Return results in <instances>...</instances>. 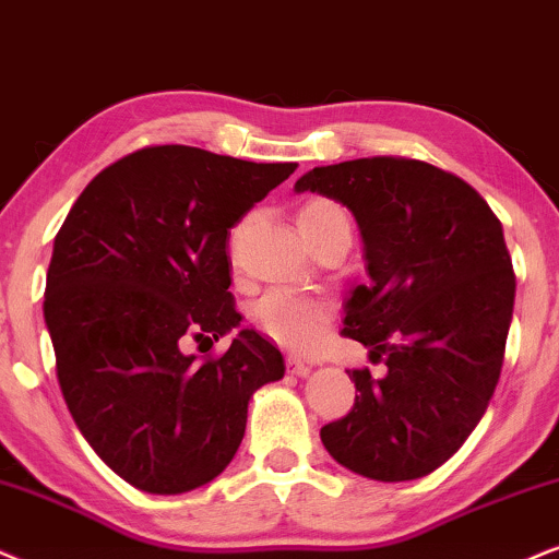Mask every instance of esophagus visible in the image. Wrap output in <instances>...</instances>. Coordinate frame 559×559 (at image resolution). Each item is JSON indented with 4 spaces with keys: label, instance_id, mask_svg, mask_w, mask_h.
<instances>
[{
    "label": "esophagus",
    "instance_id": "obj_1",
    "mask_svg": "<svg viewBox=\"0 0 559 559\" xmlns=\"http://www.w3.org/2000/svg\"><path fill=\"white\" fill-rule=\"evenodd\" d=\"M286 366H288V371L296 373V377H309V371H312V366H309L307 361H301V358L294 356V353H288L286 356Z\"/></svg>",
    "mask_w": 559,
    "mask_h": 559
}]
</instances>
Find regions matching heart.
I'll use <instances>...</instances> for the list:
<instances>
[{"label":"heart","mask_w":559,"mask_h":559,"mask_svg":"<svg viewBox=\"0 0 559 559\" xmlns=\"http://www.w3.org/2000/svg\"><path fill=\"white\" fill-rule=\"evenodd\" d=\"M296 222H299L301 235L309 245H314L317 239L335 229L350 231L348 214H345L341 203L330 201V198L304 201L299 214H296ZM250 320L255 324V330L271 337L273 343L292 350H307L328 330L332 320V304L322 296L275 288V292H267L255 301Z\"/></svg>","instance_id":"b5f03b06"}]
</instances>
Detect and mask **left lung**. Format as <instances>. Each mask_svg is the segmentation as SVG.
<instances>
[{"label": "left lung", "mask_w": 559, "mask_h": 559, "mask_svg": "<svg viewBox=\"0 0 559 559\" xmlns=\"http://www.w3.org/2000/svg\"><path fill=\"white\" fill-rule=\"evenodd\" d=\"M341 201L361 229L369 281L343 335L386 377L353 369L356 402L320 430L337 464L381 483L441 467L490 405L513 317L515 275L498 216L469 182L407 157L314 167L296 180Z\"/></svg>", "instance_id": "8db88e82"}]
</instances>
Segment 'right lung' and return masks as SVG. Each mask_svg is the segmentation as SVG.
I'll return each instance as SVG.
<instances>
[{
  "mask_svg": "<svg viewBox=\"0 0 559 559\" xmlns=\"http://www.w3.org/2000/svg\"><path fill=\"white\" fill-rule=\"evenodd\" d=\"M296 162L144 146L95 175L63 218L44 317L69 413L108 467L154 496L222 475L252 392L284 377L281 350L239 330L222 356H188L239 328L229 229Z\"/></svg>",
  "mask_w": 559,
  "mask_h": 559,
  "instance_id": "right-lung-1",
  "label": "right lung"
}]
</instances>
